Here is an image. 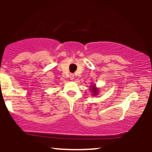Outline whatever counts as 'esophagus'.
<instances>
[{
    "label": "esophagus",
    "mask_w": 152,
    "mask_h": 152,
    "mask_svg": "<svg viewBox=\"0 0 152 152\" xmlns=\"http://www.w3.org/2000/svg\"><path fill=\"white\" fill-rule=\"evenodd\" d=\"M74 75L73 74H71L70 75V79L71 80H74Z\"/></svg>",
    "instance_id": "esophagus-1"
}]
</instances>
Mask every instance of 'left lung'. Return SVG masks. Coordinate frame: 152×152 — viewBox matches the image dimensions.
<instances>
[{
  "label": "left lung",
  "instance_id": "8db88e82",
  "mask_svg": "<svg viewBox=\"0 0 152 152\" xmlns=\"http://www.w3.org/2000/svg\"><path fill=\"white\" fill-rule=\"evenodd\" d=\"M90 86L91 87V88H91L90 90L91 91V92H92V93H93V96L98 95V94H99V88L96 87V85L95 84L91 85Z\"/></svg>",
  "mask_w": 152,
  "mask_h": 152
}]
</instances>
